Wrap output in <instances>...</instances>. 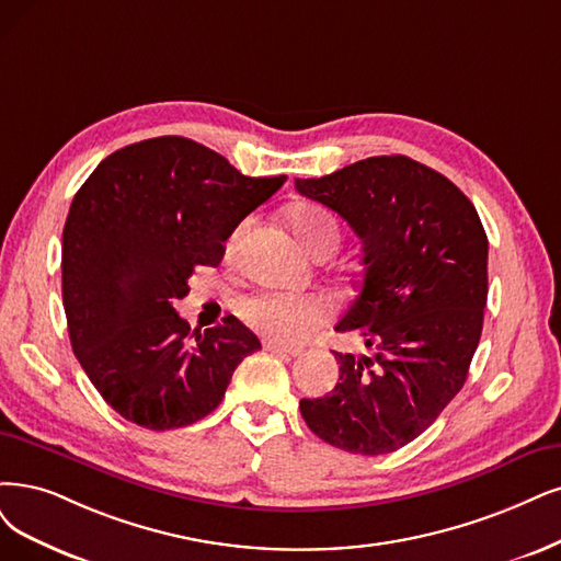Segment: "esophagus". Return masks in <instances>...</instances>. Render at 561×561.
Listing matches in <instances>:
<instances>
[{"instance_id":"34e87169","label":"esophagus","mask_w":561,"mask_h":561,"mask_svg":"<svg viewBox=\"0 0 561 561\" xmlns=\"http://www.w3.org/2000/svg\"><path fill=\"white\" fill-rule=\"evenodd\" d=\"M263 348L267 351V354H277V356H298L300 354L298 346H284V344L270 342V340L263 342Z\"/></svg>"}]
</instances>
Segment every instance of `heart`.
<instances>
[{"label": "heart", "mask_w": 561, "mask_h": 561, "mask_svg": "<svg viewBox=\"0 0 561 561\" xmlns=\"http://www.w3.org/2000/svg\"><path fill=\"white\" fill-rule=\"evenodd\" d=\"M288 226L309 252H333L340 242V224L319 205H296L288 210ZM240 233V231H238ZM236 233V238H238ZM233 238V240H236ZM233 240L228 249H233ZM335 302L325 294L261 291L238 302L240 319L259 335L277 344H298L333 314Z\"/></svg>", "instance_id": "1"}]
</instances>
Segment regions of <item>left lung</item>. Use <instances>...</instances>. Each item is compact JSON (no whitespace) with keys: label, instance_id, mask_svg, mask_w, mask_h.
<instances>
[{"label":"left lung","instance_id":"obj_1","mask_svg":"<svg viewBox=\"0 0 561 561\" xmlns=\"http://www.w3.org/2000/svg\"><path fill=\"white\" fill-rule=\"evenodd\" d=\"M296 190L335 210L363 242L358 296L335 325L367 354H340L330 396L300 400L319 439L354 455L392 453L458 396L483 330L488 236L471 201L402 154L369 157Z\"/></svg>","mask_w":561,"mask_h":561}]
</instances>
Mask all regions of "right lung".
<instances>
[{"instance_id":"right-lung-1","label":"right lung","mask_w":561,"mask_h":561,"mask_svg":"<svg viewBox=\"0 0 561 561\" xmlns=\"http://www.w3.org/2000/svg\"><path fill=\"white\" fill-rule=\"evenodd\" d=\"M284 182L161 136L113 152L80 186L61 233V300L78 363L122 419L157 432L205 419L261 348L236 317L192 333L173 305Z\"/></svg>"}]
</instances>
